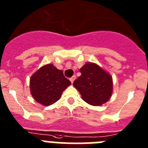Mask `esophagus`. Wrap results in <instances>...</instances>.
Instances as JSON below:
<instances>
[{
	"instance_id": "esophagus-1",
	"label": "esophagus",
	"mask_w": 148,
	"mask_h": 148,
	"mask_svg": "<svg viewBox=\"0 0 148 148\" xmlns=\"http://www.w3.org/2000/svg\"><path fill=\"white\" fill-rule=\"evenodd\" d=\"M75 79H76V76L75 75H74L73 77H71V78H70V81H71V83H73V82H74V81L75 80Z\"/></svg>"
}]
</instances>
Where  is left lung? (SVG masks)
Here are the masks:
<instances>
[{
    "label": "left lung",
    "mask_w": 148,
    "mask_h": 148,
    "mask_svg": "<svg viewBox=\"0 0 148 148\" xmlns=\"http://www.w3.org/2000/svg\"><path fill=\"white\" fill-rule=\"evenodd\" d=\"M81 76L73 83L84 101L91 106H101L111 97L112 77L99 66L91 62L84 65L79 70Z\"/></svg>",
    "instance_id": "obj_1"
}]
</instances>
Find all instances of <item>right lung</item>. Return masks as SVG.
<instances>
[{
    "label": "right lung",
    "mask_w": 148,
    "mask_h": 148,
    "mask_svg": "<svg viewBox=\"0 0 148 148\" xmlns=\"http://www.w3.org/2000/svg\"><path fill=\"white\" fill-rule=\"evenodd\" d=\"M71 85L62 70L52 64L42 66L30 79V90L34 99L43 106H49L59 100L62 91Z\"/></svg>",
    "instance_id": "add662e5"
}]
</instances>
